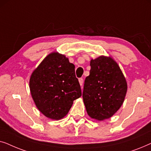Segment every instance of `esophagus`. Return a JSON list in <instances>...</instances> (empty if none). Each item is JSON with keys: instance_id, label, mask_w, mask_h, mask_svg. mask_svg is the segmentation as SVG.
Instances as JSON below:
<instances>
[{"instance_id": "1", "label": "esophagus", "mask_w": 151, "mask_h": 151, "mask_svg": "<svg viewBox=\"0 0 151 151\" xmlns=\"http://www.w3.org/2000/svg\"><path fill=\"white\" fill-rule=\"evenodd\" d=\"M79 83H80V86H82V84H83V82H84V80H83V79H82V78H79Z\"/></svg>"}]
</instances>
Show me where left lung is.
<instances>
[{
  "mask_svg": "<svg viewBox=\"0 0 151 151\" xmlns=\"http://www.w3.org/2000/svg\"><path fill=\"white\" fill-rule=\"evenodd\" d=\"M90 66L82 98L88 116L102 121L112 117L122 105L127 82L118 64L110 56L91 59Z\"/></svg>",
  "mask_w": 151,
  "mask_h": 151,
  "instance_id": "8db88e82",
  "label": "left lung"
}]
</instances>
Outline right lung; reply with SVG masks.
Wrapping results in <instances>:
<instances>
[{
	"label": "right lung",
	"mask_w": 151,
	"mask_h": 151,
	"mask_svg": "<svg viewBox=\"0 0 151 151\" xmlns=\"http://www.w3.org/2000/svg\"><path fill=\"white\" fill-rule=\"evenodd\" d=\"M29 88L38 110L55 120L65 117L73 101L82 96L75 66L58 52L49 53L33 71Z\"/></svg>",
	"instance_id": "right-lung-1"
}]
</instances>
